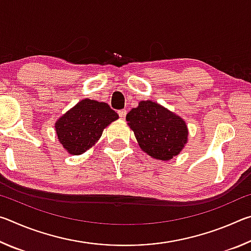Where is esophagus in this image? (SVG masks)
I'll return each instance as SVG.
<instances>
[{
	"label": "esophagus",
	"mask_w": 251,
	"mask_h": 251,
	"mask_svg": "<svg viewBox=\"0 0 251 251\" xmlns=\"http://www.w3.org/2000/svg\"><path fill=\"white\" fill-rule=\"evenodd\" d=\"M126 114H127V112H126L125 109H121V110H118V115H120V117L122 118V120H125Z\"/></svg>",
	"instance_id": "34e87169"
}]
</instances>
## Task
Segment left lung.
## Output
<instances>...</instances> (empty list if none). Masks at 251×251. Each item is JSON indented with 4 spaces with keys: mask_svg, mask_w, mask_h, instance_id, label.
I'll list each match as a JSON object with an SVG mask.
<instances>
[{
    "mask_svg": "<svg viewBox=\"0 0 251 251\" xmlns=\"http://www.w3.org/2000/svg\"><path fill=\"white\" fill-rule=\"evenodd\" d=\"M142 150L159 160H169L185 147L188 129L185 121L151 100H142L126 115Z\"/></svg>",
    "mask_w": 251,
    "mask_h": 251,
    "instance_id": "left-lung-1",
    "label": "left lung"
}]
</instances>
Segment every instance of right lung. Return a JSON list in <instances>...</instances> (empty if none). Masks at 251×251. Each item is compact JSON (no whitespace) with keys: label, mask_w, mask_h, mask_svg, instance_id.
<instances>
[{"label":"right lung","mask_w":251,"mask_h":251,"mask_svg":"<svg viewBox=\"0 0 251 251\" xmlns=\"http://www.w3.org/2000/svg\"><path fill=\"white\" fill-rule=\"evenodd\" d=\"M118 114L107 103L83 100L55 123L57 138L71 155H80L100 138L103 130Z\"/></svg>","instance_id":"obj_1"}]
</instances>
